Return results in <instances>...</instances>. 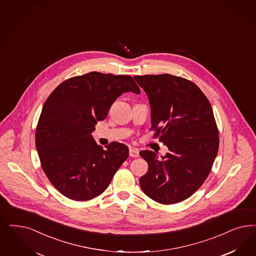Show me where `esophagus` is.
Returning <instances> with one entry per match:
<instances>
[{
  "label": "esophagus",
  "instance_id": "34e87169",
  "mask_svg": "<svg viewBox=\"0 0 256 256\" xmlns=\"http://www.w3.org/2000/svg\"><path fill=\"white\" fill-rule=\"evenodd\" d=\"M130 156L132 157V158L139 157V150H138V148H130Z\"/></svg>",
  "mask_w": 256,
  "mask_h": 256
}]
</instances>
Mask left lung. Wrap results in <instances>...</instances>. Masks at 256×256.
Here are the masks:
<instances>
[{"instance_id": "1", "label": "left lung", "mask_w": 256, "mask_h": 256, "mask_svg": "<svg viewBox=\"0 0 256 256\" xmlns=\"http://www.w3.org/2000/svg\"><path fill=\"white\" fill-rule=\"evenodd\" d=\"M148 96L151 128L168 148L158 159L140 152L148 171L140 178L144 193L162 204L180 202L202 186L216 157L220 138L211 104L190 80L172 74L133 76Z\"/></svg>"}]
</instances>
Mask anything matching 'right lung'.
Instances as JSON below:
<instances>
[{
	"instance_id": "add662e5",
	"label": "right lung",
	"mask_w": 256,
	"mask_h": 256,
	"mask_svg": "<svg viewBox=\"0 0 256 256\" xmlns=\"http://www.w3.org/2000/svg\"><path fill=\"white\" fill-rule=\"evenodd\" d=\"M140 94L130 76L90 72L63 81L46 99L36 130L42 168L54 187L72 200L102 194L128 157L126 144L112 142L106 150L92 136L117 97Z\"/></svg>"
}]
</instances>
